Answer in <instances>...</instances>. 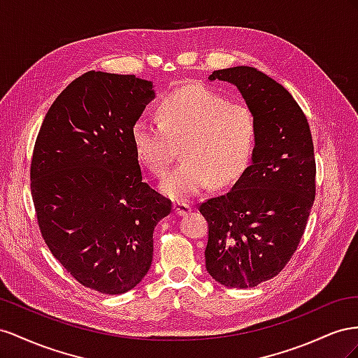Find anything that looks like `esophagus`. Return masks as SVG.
Returning <instances> with one entry per match:
<instances>
[{
    "label": "esophagus",
    "instance_id": "1",
    "mask_svg": "<svg viewBox=\"0 0 358 358\" xmlns=\"http://www.w3.org/2000/svg\"><path fill=\"white\" fill-rule=\"evenodd\" d=\"M192 210V206L187 201H176L173 202V213L177 216H186V214Z\"/></svg>",
    "mask_w": 358,
    "mask_h": 358
}]
</instances>
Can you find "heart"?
I'll return each mask as SVG.
<instances>
[{"label": "heart", "instance_id": "obj_1", "mask_svg": "<svg viewBox=\"0 0 358 358\" xmlns=\"http://www.w3.org/2000/svg\"><path fill=\"white\" fill-rule=\"evenodd\" d=\"M157 120L139 117L131 126L136 156L152 176L163 177L181 144L182 159L162 182V192L186 199L213 181L228 186L248 169L258 144L253 109L231 101L208 85L173 88L157 103Z\"/></svg>", "mask_w": 358, "mask_h": 358}]
</instances>
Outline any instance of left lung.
Segmentation results:
<instances>
[{
  "mask_svg": "<svg viewBox=\"0 0 358 358\" xmlns=\"http://www.w3.org/2000/svg\"><path fill=\"white\" fill-rule=\"evenodd\" d=\"M210 79L236 85L258 118L252 165L231 190L199 203L208 222L206 267L228 288L278 275L297 250L315 201V155L304 112L287 88L238 66Z\"/></svg>",
  "mask_w": 358,
  "mask_h": 358,
  "instance_id": "1",
  "label": "left lung"
}]
</instances>
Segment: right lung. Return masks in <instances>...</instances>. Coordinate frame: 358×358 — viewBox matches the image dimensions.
<instances>
[{
    "label": "right lung",
    "mask_w": 358,
    "mask_h": 358,
    "mask_svg": "<svg viewBox=\"0 0 358 358\" xmlns=\"http://www.w3.org/2000/svg\"><path fill=\"white\" fill-rule=\"evenodd\" d=\"M155 91L135 75L87 71L38 130L31 195L40 232L85 288L127 292L148 273L152 232L172 202L142 180L131 126Z\"/></svg>",
    "instance_id": "obj_1"
}]
</instances>
